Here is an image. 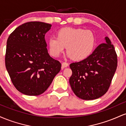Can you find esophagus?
Returning a JSON list of instances; mask_svg holds the SVG:
<instances>
[{"label": "esophagus", "mask_w": 126, "mask_h": 126, "mask_svg": "<svg viewBox=\"0 0 126 126\" xmlns=\"http://www.w3.org/2000/svg\"><path fill=\"white\" fill-rule=\"evenodd\" d=\"M68 66H69V64H68L67 63H66V62H63L62 64V69H64V67H67Z\"/></svg>", "instance_id": "obj_1"}]
</instances>
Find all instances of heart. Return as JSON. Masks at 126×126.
I'll return each mask as SVG.
<instances>
[{"instance_id": "obj_1", "label": "heart", "mask_w": 126, "mask_h": 126, "mask_svg": "<svg viewBox=\"0 0 126 126\" xmlns=\"http://www.w3.org/2000/svg\"><path fill=\"white\" fill-rule=\"evenodd\" d=\"M95 44V37L90 30L82 28H64L57 33V37L48 39L50 53L58 57L65 47L68 56L75 60H82L89 56Z\"/></svg>"}]
</instances>
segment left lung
I'll return each mask as SVG.
<instances>
[{
	"label": "left lung",
	"mask_w": 126,
	"mask_h": 126,
	"mask_svg": "<svg viewBox=\"0 0 126 126\" xmlns=\"http://www.w3.org/2000/svg\"><path fill=\"white\" fill-rule=\"evenodd\" d=\"M98 46L87 58L70 64V86L78 97L97 99L108 91L117 67V55L109 38Z\"/></svg>",
	"instance_id": "8db88e82"
}]
</instances>
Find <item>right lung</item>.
Segmentation results:
<instances>
[{
	"label": "right lung",
	"mask_w": 126,
	"mask_h": 126,
	"mask_svg": "<svg viewBox=\"0 0 126 126\" xmlns=\"http://www.w3.org/2000/svg\"><path fill=\"white\" fill-rule=\"evenodd\" d=\"M51 24L34 21L19 26L7 40L5 66L13 85L30 96L48 89L62 64L50 56L45 34Z\"/></svg>",
	"instance_id": "add662e5"
}]
</instances>
